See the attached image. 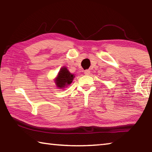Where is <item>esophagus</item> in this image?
<instances>
[{"label": "esophagus", "instance_id": "esophagus-1", "mask_svg": "<svg viewBox=\"0 0 152 152\" xmlns=\"http://www.w3.org/2000/svg\"><path fill=\"white\" fill-rule=\"evenodd\" d=\"M84 74H86V75H89L90 74H91V70H84Z\"/></svg>", "mask_w": 152, "mask_h": 152}]
</instances>
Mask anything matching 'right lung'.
Segmentation results:
<instances>
[{
	"instance_id": "right-lung-1",
	"label": "right lung",
	"mask_w": 152,
	"mask_h": 152,
	"mask_svg": "<svg viewBox=\"0 0 152 152\" xmlns=\"http://www.w3.org/2000/svg\"><path fill=\"white\" fill-rule=\"evenodd\" d=\"M74 78V74H72L66 68H62L58 73L56 84L58 88H65L67 85H70Z\"/></svg>"
}]
</instances>
